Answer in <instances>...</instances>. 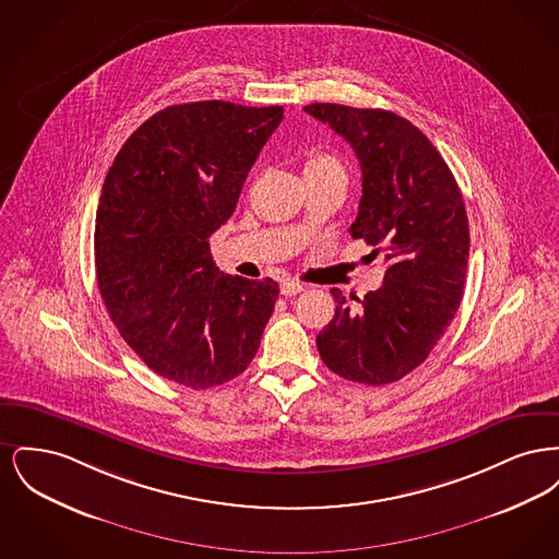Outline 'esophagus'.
I'll return each mask as SVG.
<instances>
[{
	"label": "esophagus",
	"mask_w": 559,
	"mask_h": 559,
	"mask_svg": "<svg viewBox=\"0 0 559 559\" xmlns=\"http://www.w3.org/2000/svg\"><path fill=\"white\" fill-rule=\"evenodd\" d=\"M301 292H304V285L297 283V281H283V283H281V293L287 295V297H292V295H297V293Z\"/></svg>",
	"instance_id": "34e87169"
}]
</instances>
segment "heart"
I'll use <instances>...</instances> for the list:
<instances>
[{
	"label": "heart",
	"mask_w": 559,
	"mask_h": 559,
	"mask_svg": "<svg viewBox=\"0 0 559 559\" xmlns=\"http://www.w3.org/2000/svg\"><path fill=\"white\" fill-rule=\"evenodd\" d=\"M324 176H337L346 180V169L342 160L331 153H314L304 160V178H324Z\"/></svg>",
	"instance_id": "1"
}]
</instances>
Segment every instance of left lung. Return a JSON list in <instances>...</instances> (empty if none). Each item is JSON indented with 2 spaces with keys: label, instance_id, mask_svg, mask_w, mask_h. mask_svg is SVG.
I'll use <instances>...</instances> for the list:
<instances>
[{
  "label": "left lung",
  "instance_id": "obj_1",
  "mask_svg": "<svg viewBox=\"0 0 559 559\" xmlns=\"http://www.w3.org/2000/svg\"><path fill=\"white\" fill-rule=\"evenodd\" d=\"M354 148L362 199L354 239L383 251V285L349 306L340 289L335 317L317 337L322 362L344 379L385 385L417 369L463 297L469 224L449 165L426 133L383 108L308 105Z\"/></svg>",
  "mask_w": 559,
  "mask_h": 559
}]
</instances>
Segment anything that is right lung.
Segmentation results:
<instances>
[{
	"mask_svg": "<svg viewBox=\"0 0 559 559\" xmlns=\"http://www.w3.org/2000/svg\"><path fill=\"white\" fill-rule=\"evenodd\" d=\"M283 112L224 100L163 108L103 185L94 258L110 320L148 369L192 390L249 367L278 297L272 278L224 276L210 237Z\"/></svg>",
	"mask_w": 559,
	"mask_h": 559,
	"instance_id": "right-lung-1",
	"label": "right lung"
}]
</instances>
